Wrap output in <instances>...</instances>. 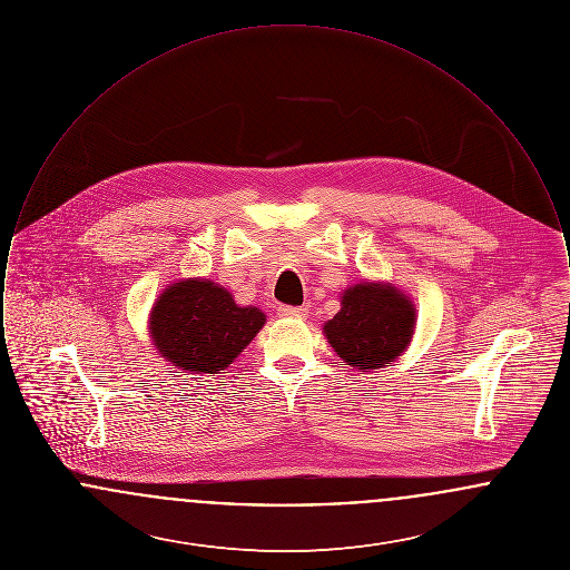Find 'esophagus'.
<instances>
[{"mask_svg": "<svg viewBox=\"0 0 570 570\" xmlns=\"http://www.w3.org/2000/svg\"><path fill=\"white\" fill-rule=\"evenodd\" d=\"M307 307H291V305H282L277 309V316L282 318H295V321H305L307 318Z\"/></svg>", "mask_w": 570, "mask_h": 570, "instance_id": "obj_1", "label": "esophagus"}]
</instances>
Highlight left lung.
I'll return each mask as SVG.
<instances>
[{"instance_id": "8db88e82", "label": "left lung", "mask_w": 570, "mask_h": 570, "mask_svg": "<svg viewBox=\"0 0 570 570\" xmlns=\"http://www.w3.org/2000/svg\"><path fill=\"white\" fill-rule=\"evenodd\" d=\"M340 312L323 325L326 342L354 370L386 367L406 353L416 307L391 282H358L342 293Z\"/></svg>"}]
</instances>
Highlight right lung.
Masks as SVG:
<instances>
[{"instance_id": "add662e5", "label": "right lung", "mask_w": 570, "mask_h": 570, "mask_svg": "<svg viewBox=\"0 0 570 570\" xmlns=\"http://www.w3.org/2000/svg\"><path fill=\"white\" fill-rule=\"evenodd\" d=\"M254 305H239L212 279L188 277L168 284L149 312L154 348L188 374H219L265 326Z\"/></svg>"}]
</instances>
